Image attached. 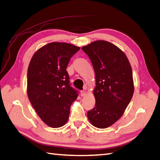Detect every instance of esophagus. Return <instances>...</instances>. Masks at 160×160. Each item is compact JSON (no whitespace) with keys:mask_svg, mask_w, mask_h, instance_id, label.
Returning <instances> with one entry per match:
<instances>
[{"mask_svg":"<svg viewBox=\"0 0 160 160\" xmlns=\"http://www.w3.org/2000/svg\"><path fill=\"white\" fill-rule=\"evenodd\" d=\"M86 91L85 90H81V97H83V96H85V94H86Z\"/></svg>","mask_w":160,"mask_h":160,"instance_id":"esophagus-1","label":"esophagus"}]
</instances>
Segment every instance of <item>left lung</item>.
Instances as JSON below:
<instances>
[{"label":"left lung","mask_w":160,"mask_h":160,"mask_svg":"<svg viewBox=\"0 0 160 160\" xmlns=\"http://www.w3.org/2000/svg\"><path fill=\"white\" fill-rule=\"evenodd\" d=\"M81 48L90 59L96 77L95 107L88 112V118L97 128H107L122 116L132 98V69L125 53L109 42L97 40Z\"/></svg>","instance_id":"obj_1"}]
</instances>
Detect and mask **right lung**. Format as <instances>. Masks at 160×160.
<instances>
[{
  "label": "right lung",
  "mask_w": 160,
  "mask_h": 160,
  "mask_svg": "<svg viewBox=\"0 0 160 160\" xmlns=\"http://www.w3.org/2000/svg\"><path fill=\"white\" fill-rule=\"evenodd\" d=\"M79 49L71 44L51 42L35 52L29 63L28 97L42 121L52 128L67 122L70 106L78 97L66 68Z\"/></svg>",
  "instance_id": "add662e5"
}]
</instances>
